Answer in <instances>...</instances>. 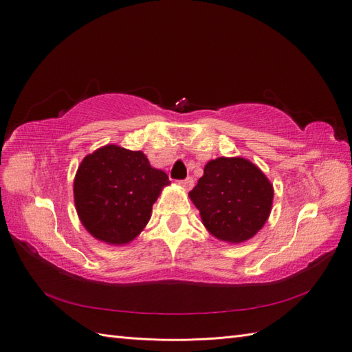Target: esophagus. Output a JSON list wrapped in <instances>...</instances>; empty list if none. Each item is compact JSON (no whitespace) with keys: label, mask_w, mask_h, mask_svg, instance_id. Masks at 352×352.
<instances>
[{"label":"esophagus","mask_w":352,"mask_h":352,"mask_svg":"<svg viewBox=\"0 0 352 352\" xmlns=\"http://www.w3.org/2000/svg\"><path fill=\"white\" fill-rule=\"evenodd\" d=\"M179 185L182 186L184 189H186V190H190V189H192V186H194V179L192 177H186L184 180H179Z\"/></svg>","instance_id":"esophagus-1"}]
</instances>
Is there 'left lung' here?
Returning a JSON list of instances; mask_svg holds the SVG:
<instances>
[{"mask_svg": "<svg viewBox=\"0 0 352 352\" xmlns=\"http://www.w3.org/2000/svg\"><path fill=\"white\" fill-rule=\"evenodd\" d=\"M212 236L239 243L251 239L267 221L273 185L261 170L242 157H219L189 192Z\"/></svg>", "mask_w": 352, "mask_h": 352, "instance_id": "8db88e82", "label": "left lung"}]
</instances>
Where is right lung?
I'll use <instances>...</instances> for the list:
<instances>
[{
  "label": "right lung",
  "instance_id": "obj_1",
  "mask_svg": "<svg viewBox=\"0 0 352 352\" xmlns=\"http://www.w3.org/2000/svg\"><path fill=\"white\" fill-rule=\"evenodd\" d=\"M168 184L142 151L105 145L82 160L73 184L74 206L94 238L129 243L146 226L153 204Z\"/></svg>",
  "mask_w": 352,
  "mask_h": 352
}]
</instances>
